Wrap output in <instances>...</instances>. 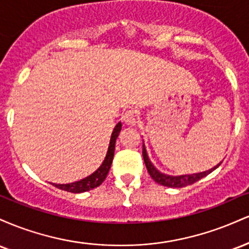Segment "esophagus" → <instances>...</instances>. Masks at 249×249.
Wrapping results in <instances>:
<instances>
[{"instance_id":"esophagus-1","label":"esophagus","mask_w":249,"mask_h":249,"mask_svg":"<svg viewBox=\"0 0 249 249\" xmlns=\"http://www.w3.org/2000/svg\"><path fill=\"white\" fill-rule=\"evenodd\" d=\"M123 122L126 125H136L137 123V115L134 110H127L123 116Z\"/></svg>"}]
</instances>
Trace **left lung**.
Listing matches in <instances>:
<instances>
[{"label": "left lung", "instance_id": "8db88e82", "mask_svg": "<svg viewBox=\"0 0 249 249\" xmlns=\"http://www.w3.org/2000/svg\"><path fill=\"white\" fill-rule=\"evenodd\" d=\"M142 158H144V162L146 165V168L150 173L151 178H152L154 181L158 182V184L162 185V186H167V187H174V188H180V187H185L188 186V185H192L196 181H198L204 177H206L210 174L211 172H213L215 168H218L220 166V164L214 166L211 170L205 171V172H200V173H194V174H184V176H167V174L161 173L160 171L157 170L156 166L151 162L150 158H148L146 148H145V145L142 144Z\"/></svg>", "mask_w": 249, "mask_h": 249}]
</instances>
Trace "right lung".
I'll return each mask as SVG.
<instances>
[{
  "instance_id": "1",
  "label": "right lung",
  "mask_w": 249,
  "mask_h": 249,
  "mask_svg": "<svg viewBox=\"0 0 249 249\" xmlns=\"http://www.w3.org/2000/svg\"><path fill=\"white\" fill-rule=\"evenodd\" d=\"M122 130V123L119 122L113 128L112 134H111L110 138V144H108V148L107 156H105L104 160H103L102 165L99 166L92 174L87 177V178L79 180V181L71 182V184H56L55 186L59 190L67 191V192L71 193H83L87 192V191L92 190V188L98 187L99 185L104 181L107 178L108 171H110L111 164L113 160V154H115V146H116V141L117 137L119 136V132Z\"/></svg>"
}]
</instances>
